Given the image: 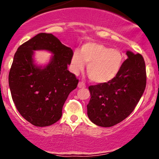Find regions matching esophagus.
Returning <instances> with one entry per match:
<instances>
[{"mask_svg": "<svg viewBox=\"0 0 159 159\" xmlns=\"http://www.w3.org/2000/svg\"><path fill=\"white\" fill-rule=\"evenodd\" d=\"M78 88H84V87H86V84L84 82H79L78 84Z\"/></svg>", "mask_w": 159, "mask_h": 159, "instance_id": "obj_1", "label": "esophagus"}]
</instances>
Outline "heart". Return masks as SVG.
Instances as JSON below:
<instances>
[{"label": "heart", "mask_w": 159, "mask_h": 159, "mask_svg": "<svg viewBox=\"0 0 159 159\" xmlns=\"http://www.w3.org/2000/svg\"><path fill=\"white\" fill-rule=\"evenodd\" d=\"M124 61L123 53L96 43H90L82 47L81 53L74 52L71 69L75 74L81 72L87 64V72L92 81L103 84L111 81L117 75Z\"/></svg>", "instance_id": "obj_1"}]
</instances>
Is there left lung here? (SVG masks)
I'll return each instance as SVG.
<instances>
[{"mask_svg":"<svg viewBox=\"0 0 159 159\" xmlns=\"http://www.w3.org/2000/svg\"><path fill=\"white\" fill-rule=\"evenodd\" d=\"M126 54L128 59L114 79L89 87L91 98L87 115L98 126L111 127L125 120L135 108L146 88L143 57L129 51Z\"/></svg>","mask_w":159,"mask_h":159,"instance_id":"1","label":"left lung"}]
</instances>
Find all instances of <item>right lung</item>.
<instances>
[{
    "instance_id": "right-lung-1",
    "label": "right lung",
    "mask_w": 159,
    "mask_h": 159,
    "mask_svg": "<svg viewBox=\"0 0 159 159\" xmlns=\"http://www.w3.org/2000/svg\"><path fill=\"white\" fill-rule=\"evenodd\" d=\"M46 50L54 56L48 65L33 63L34 50ZM73 52L52 34L41 33L20 45L9 73V86L16 108L27 121L44 127L61 119L69 94L78 79L67 69Z\"/></svg>"
}]
</instances>
